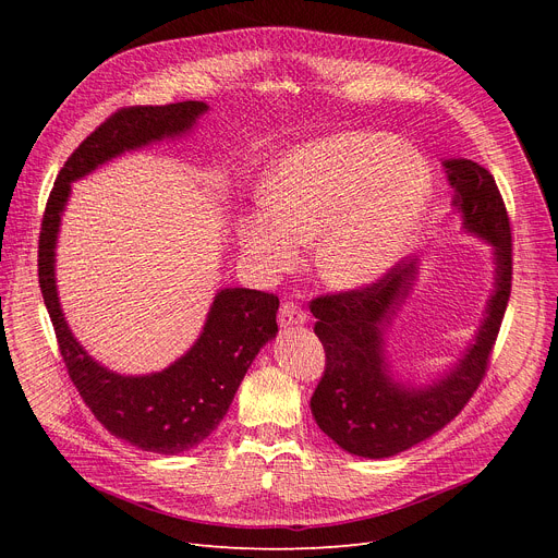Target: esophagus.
I'll return each mask as SVG.
<instances>
[{"label":"esophagus","instance_id":"34e87169","mask_svg":"<svg viewBox=\"0 0 558 558\" xmlns=\"http://www.w3.org/2000/svg\"><path fill=\"white\" fill-rule=\"evenodd\" d=\"M307 320V314L296 305V303H282L280 312H278V324L280 328H294V326H303Z\"/></svg>","mask_w":558,"mask_h":558}]
</instances>
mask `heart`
Segmentation results:
<instances>
[{
  "label": "heart",
  "mask_w": 558,
  "mask_h": 558,
  "mask_svg": "<svg viewBox=\"0 0 558 558\" xmlns=\"http://www.w3.org/2000/svg\"><path fill=\"white\" fill-rule=\"evenodd\" d=\"M432 190L427 160L387 133L345 131L278 158L262 185L267 210L238 221L248 267L274 278L314 242L318 274L339 289L377 280L412 246Z\"/></svg>",
  "instance_id": "1"
}]
</instances>
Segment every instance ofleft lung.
Masks as SVG:
<instances>
[{
    "instance_id": "obj_1",
    "label": "left lung",
    "mask_w": 558,
    "mask_h": 558,
    "mask_svg": "<svg viewBox=\"0 0 558 558\" xmlns=\"http://www.w3.org/2000/svg\"><path fill=\"white\" fill-rule=\"evenodd\" d=\"M454 190V213L465 232L493 246L495 282L475 341L457 366L425 387L391 377L385 335L414 287L418 262H402L377 282L318 296L310 303L314 335L326 350V371L310 400L314 421L350 454L385 459L446 427L477 391L511 296V223L500 190L482 165L444 162Z\"/></svg>"
}]
</instances>
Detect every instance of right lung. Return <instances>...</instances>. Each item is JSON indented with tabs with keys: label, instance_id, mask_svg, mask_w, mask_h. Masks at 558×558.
I'll return each mask as SVG.
<instances>
[{
	"label": "right lung",
	"instance_id": "1",
	"mask_svg": "<svg viewBox=\"0 0 558 558\" xmlns=\"http://www.w3.org/2000/svg\"><path fill=\"white\" fill-rule=\"evenodd\" d=\"M208 112L203 101L131 106L87 135L58 171L38 242V280L63 362L83 402L117 438L146 452L179 454L203 444L223 421L259 348L278 332V296L257 289L217 291L205 326L183 357L160 373L120 375L74 339L56 289V242L72 183L99 165L165 137H181Z\"/></svg>",
	"mask_w": 558,
	"mask_h": 558
}]
</instances>
